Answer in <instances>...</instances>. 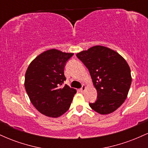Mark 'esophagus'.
Returning a JSON list of instances; mask_svg holds the SVG:
<instances>
[{
    "instance_id": "34e87169",
    "label": "esophagus",
    "mask_w": 148,
    "mask_h": 148,
    "mask_svg": "<svg viewBox=\"0 0 148 148\" xmlns=\"http://www.w3.org/2000/svg\"><path fill=\"white\" fill-rule=\"evenodd\" d=\"M86 90V86H85V85H83L82 88H81V89H80V91H81V92H84Z\"/></svg>"
}]
</instances>
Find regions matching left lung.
I'll return each mask as SVG.
<instances>
[{
    "label": "left lung",
    "mask_w": 148,
    "mask_h": 148,
    "mask_svg": "<svg viewBox=\"0 0 148 148\" xmlns=\"http://www.w3.org/2000/svg\"><path fill=\"white\" fill-rule=\"evenodd\" d=\"M76 56L89 70L97 99L90 103L101 115L113 113L127 99L132 84L130 67L118 52L103 46H95Z\"/></svg>",
    "instance_id": "left-lung-1"
}]
</instances>
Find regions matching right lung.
I'll use <instances>...</instances> for the list:
<instances>
[{"instance_id":"right-lung-1","label":"right lung","mask_w":148,"mask_h":148,"mask_svg":"<svg viewBox=\"0 0 148 148\" xmlns=\"http://www.w3.org/2000/svg\"><path fill=\"white\" fill-rule=\"evenodd\" d=\"M74 53L52 49L30 62L25 74L24 86L35 108L42 114L58 118L67 111L76 93L67 85L64 67Z\"/></svg>"}]
</instances>
